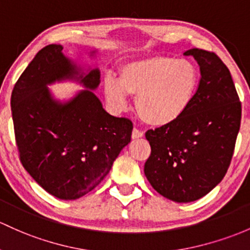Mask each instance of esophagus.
I'll list each match as a JSON object with an SVG mask.
<instances>
[{
  "instance_id": "1",
  "label": "esophagus",
  "mask_w": 250,
  "mask_h": 250,
  "mask_svg": "<svg viewBox=\"0 0 250 250\" xmlns=\"http://www.w3.org/2000/svg\"><path fill=\"white\" fill-rule=\"evenodd\" d=\"M144 136V132L143 131H141V130H138V128H133V131H132V138L133 139H139V138H142V137Z\"/></svg>"
}]
</instances>
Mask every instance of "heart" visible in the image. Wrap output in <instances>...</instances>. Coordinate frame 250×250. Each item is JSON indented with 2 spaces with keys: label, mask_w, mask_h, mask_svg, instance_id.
I'll return each instance as SVG.
<instances>
[{
  "label": "heart",
  "mask_w": 250,
  "mask_h": 250,
  "mask_svg": "<svg viewBox=\"0 0 250 250\" xmlns=\"http://www.w3.org/2000/svg\"><path fill=\"white\" fill-rule=\"evenodd\" d=\"M198 84L199 71L193 62L151 56L120 65L118 80H104V93L117 112L127 106V95L133 96L143 122L165 126L176 122L188 109Z\"/></svg>",
  "instance_id": "1"
}]
</instances>
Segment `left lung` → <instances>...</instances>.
I'll return each mask as SVG.
<instances>
[{
	"instance_id": "obj_1",
	"label": "left lung",
	"mask_w": 250,
	"mask_h": 250,
	"mask_svg": "<svg viewBox=\"0 0 250 250\" xmlns=\"http://www.w3.org/2000/svg\"><path fill=\"white\" fill-rule=\"evenodd\" d=\"M200 81L192 104L176 122L147 130L151 154L144 165L150 185L176 203L211 192L227 174L241 125V101L229 69L214 52L192 49Z\"/></svg>"
}]
</instances>
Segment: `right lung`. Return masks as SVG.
I'll return each instance as SVG.
<instances>
[{
  "mask_svg": "<svg viewBox=\"0 0 250 250\" xmlns=\"http://www.w3.org/2000/svg\"><path fill=\"white\" fill-rule=\"evenodd\" d=\"M47 45L21 74L12 92L13 123L23 168L47 193L74 200L93 190L111 170L132 135V122L103 108L90 90L68 104L51 98L46 84L77 75L87 88L100 82L98 69L83 76L62 53Z\"/></svg>",
  "mask_w": 250,
  "mask_h": 250,
  "instance_id": "1",
  "label": "right lung"
}]
</instances>
